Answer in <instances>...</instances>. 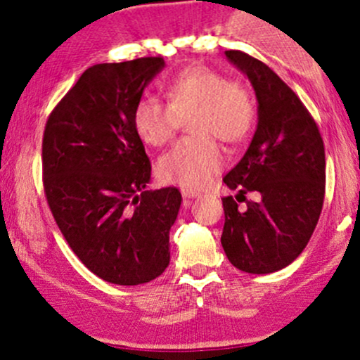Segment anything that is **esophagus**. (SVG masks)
Segmentation results:
<instances>
[{
  "instance_id": "obj_1",
  "label": "esophagus",
  "mask_w": 360,
  "mask_h": 360,
  "mask_svg": "<svg viewBox=\"0 0 360 360\" xmlns=\"http://www.w3.org/2000/svg\"><path fill=\"white\" fill-rule=\"evenodd\" d=\"M181 193H183V198H188V200H190V198H197L198 197L197 191L186 190V188H183V190H181Z\"/></svg>"
}]
</instances>
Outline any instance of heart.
Segmentation results:
<instances>
[{"mask_svg": "<svg viewBox=\"0 0 360 360\" xmlns=\"http://www.w3.org/2000/svg\"><path fill=\"white\" fill-rule=\"evenodd\" d=\"M167 99L143 96L132 110L137 136L150 146L169 143L181 120L190 116V130L197 136L177 141L158 162L165 183L186 190H200L224 165L216 135L224 143H238L256 123V101L245 85L230 82L223 72L193 66L177 72L167 83Z\"/></svg>", "mask_w": 360, "mask_h": 360, "instance_id": "obj_1", "label": "heart"}]
</instances>
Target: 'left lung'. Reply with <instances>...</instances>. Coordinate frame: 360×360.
I'll return each mask as SVG.
<instances>
[{"mask_svg":"<svg viewBox=\"0 0 360 360\" xmlns=\"http://www.w3.org/2000/svg\"><path fill=\"white\" fill-rule=\"evenodd\" d=\"M226 57L249 78L257 99V127L240 162L223 177L239 201L224 197L221 244L235 268L274 274L307 248L326 193V155L321 132L300 101L266 64L240 50ZM260 195L257 202L245 193Z\"/></svg>","mask_w":360,"mask_h":360,"instance_id":"8db88e82","label":"left lung"}]
</instances>
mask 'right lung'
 <instances>
[{
    "instance_id": "add662e5",
    "label": "right lung",
    "mask_w": 360,
    "mask_h": 360,
    "mask_svg": "<svg viewBox=\"0 0 360 360\" xmlns=\"http://www.w3.org/2000/svg\"><path fill=\"white\" fill-rule=\"evenodd\" d=\"M162 57L89 68L53 108L43 134L46 202L69 248L92 274L139 285L170 261L177 188L146 190L151 163L132 110Z\"/></svg>"
}]
</instances>
